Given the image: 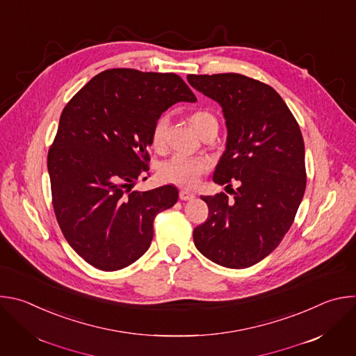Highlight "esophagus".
<instances>
[{"label": "esophagus", "instance_id": "esophagus-1", "mask_svg": "<svg viewBox=\"0 0 356 356\" xmlns=\"http://www.w3.org/2000/svg\"><path fill=\"white\" fill-rule=\"evenodd\" d=\"M179 197H180V200H183V201H190V200H193L195 195H194L193 193H190L188 190H181V191L179 193Z\"/></svg>", "mask_w": 356, "mask_h": 356}]
</instances>
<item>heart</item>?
Listing matches in <instances>:
<instances>
[{
    "label": "heart",
    "mask_w": 356,
    "mask_h": 356,
    "mask_svg": "<svg viewBox=\"0 0 356 356\" xmlns=\"http://www.w3.org/2000/svg\"><path fill=\"white\" fill-rule=\"evenodd\" d=\"M191 122L201 136H206L213 131H218L217 118L209 111H197L191 115ZM170 118L168 114H162L152 128V145L156 149H162L166 145L168 129ZM209 163L204 159H193L181 155H176L163 162L159 168V177L166 183H173L181 187H193L197 184L200 176L206 173Z\"/></svg>",
    "instance_id": "b5f03b06"
}]
</instances>
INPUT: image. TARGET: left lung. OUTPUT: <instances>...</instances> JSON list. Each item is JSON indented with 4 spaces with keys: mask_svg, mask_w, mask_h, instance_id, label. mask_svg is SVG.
Returning <instances> with one entry per match:
<instances>
[{
    "mask_svg": "<svg viewBox=\"0 0 356 356\" xmlns=\"http://www.w3.org/2000/svg\"><path fill=\"white\" fill-rule=\"evenodd\" d=\"M197 91L217 101L227 145L213 180H238L234 201L201 195L210 214L193 231L194 245L217 265L243 269L273 252L289 231L306 190L304 140L283 98L268 84L236 73L188 74Z\"/></svg>",
    "mask_w": 356,
    "mask_h": 356,
    "instance_id": "left-lung-1",
    "label": "left lung"
}]
</instances>
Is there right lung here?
<instances>
[{"label": "right lung", "instance_id": "1", "mask_svg": "<svg viewBox=\"0 0 356 356\" xmlns=\"http://www.w3.org/2000/svg\"><path fill=\"white\" fill-rule=\"evenodd\" d=\"M195 103L175 73L111 69L92 77L65 107L49 149L54 209L69 245L90 265L113 272L149 249L158 213L179 191H132L146 170L155 121L176 103Z\"/></svg>", "mask_w": 356, "mask_h": 356}]
</instances>
